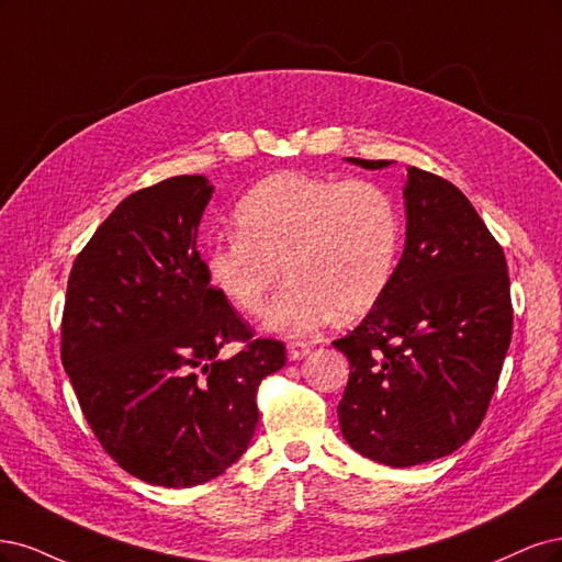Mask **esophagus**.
Here are the masks:
<instances>
[{
	"label": "esophagus",
	"instance_id": "esophagus-1",
	"mask_svg": "<svg viewBox=\"0 0 562 562\" xmlns=\"http://www.w3.org/2000/svg\"><path fill=\"white\" fill-rule=\"evenodd\" d=\"M313 350V346L311 342H301V340H292V342H286V352H289V359H303L307 352Z\"/></svg>",
	"mask_w": 562,
	"mask_h": 562
}]
</instances>
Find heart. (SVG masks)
<instances>
[{"label": "heart", "mask_w": 562, "mask_h": 562, "mask_svg": "<svg viewBox=\"0 0 562 562\" xmlns=\"http://www.w3.org/2000/svg\"><path fill=\"white\" fill-rule=\"evenodd\" d=\"M231 238L205 251V273L240 315H261L280 266L289 284L266 327L307 338L336 313L357 317L383 299L402 249V214L371 179L282 170L249 189L233 210Z\"/></svg>", "instance_id": "heart-1"}]
</instances>
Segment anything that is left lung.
Masks as SVG:
<instances>
[{"instance_id":"left-lung-1","label":"left lung","mask_w":562,"mask_h":562,"mask_svg":"<svg viewBox=\"0 0 562 562\" xmlns=\"http://www.w3.org/2000/svg\"><path fill=\"white\" fill-rule=\"evenodd\" d=\"M367 170L387 160L350 158ZM406 247L357 329L334 340L350 378L346 441L369 460L413 467L450 456L485 418L512 342L504 249L448 179L408 168Z\"/></svg>"}]
</instances>
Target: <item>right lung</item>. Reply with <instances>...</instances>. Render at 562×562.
I'll list each match as a JSON object with an SVG mask.
<instances>
[{"mask_svg":"<svg viewBox=\"0 0 562 562\" xmlns=\"http://www.w3.org/2000/svg\"><path fill=\"white\" fill-rule=\"evenodd\" d=\"M210 195L182 175L123 198L67 280L63 367L106 456L151 485L224 474L255 437L261 380L286 361L210 286L195 249ZM228 341L241 350L216 358Z\"/></svg>","mask_w":562,"mask_h":562,"instance_id":"add662e5","label":"right lung"}]
</instances>
